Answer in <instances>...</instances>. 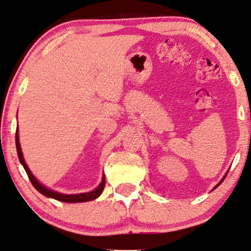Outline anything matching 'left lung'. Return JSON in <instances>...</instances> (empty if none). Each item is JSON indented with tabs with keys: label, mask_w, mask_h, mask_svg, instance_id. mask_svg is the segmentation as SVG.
Segmentation results:
<instances>
[{
	"label": "left lung",
	"mask_w": 251,
	"mask_h": 251,
	"mask_svg": "<svg viewBox=\"0 0 251 251\" xmlns=\"http://www.w3.org/2000/svg\"><path fill=\"white\" fill-rule=\"evenodd\" d=\"M226 176H227V175H225V176H224V178H223V180H221V181H220V182H219V183H218V184H217V186H216V187H215V188H213V189H216V188H217V187H218V186H219V184H220V183H221V182H223V181H224V180H225V178H226Z\"/></svg>",
	"instance_id": "8db88e82"
}]
</instances>
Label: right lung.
<instances>
[{
  "label": "right lung",
  "instance_id": "1",
  "mask_svg": "<svg viewBox=\"0 0 251 251\" xmlns=\"http://www.w3.org/2000/svg\"><path fill=\"white\" fill-rule=\"evenodd\" d=\"M15 145H16V151H18V155H19V159H20V162L22 163V166L24 169H25L26 174L28 179H30V181L32 182L33 187H34L36 190H38L40 194H42L45 197H49V198H53L55 200H59V201H63V202H84V201H91L97 199L99 196L102 194V191H103V188H104V184H105V176L103 175L102 176V181L101 183L99 184V186L94 189L93 191H90V192H85V194H77V195H63V194H59V192L56 191H53L50 190V189H48L47 187H44L43 184H41L34 176L32 175V172L28 169L27 164L24 161V158H23V153L21 151V146H20V142H19V133H18V129H16V133H15Z\"/></svg>",
  "mask_w": 251,
  "mask_h": 251
}]
</instances>
